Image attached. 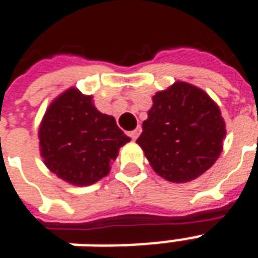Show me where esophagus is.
Returning <instances> with one entry per match:
<instances>
[{"instance_id": "34e87169", "label": "esophagus", "mask_w": 258, "mask_h": 258, "mask_svg": "<svg viewBox=\"0 0 258 258\" xmlns=\"http://www.w3.org/2000/svg\"><path fill=\"white\" fill-rule=\"evenodd\" d=\"M140 134H141V127H137V128L133 130V131H130L128 133V135L131 137V138H133V140H137V138L140 137Z\"/></svg>"}]
</instances>
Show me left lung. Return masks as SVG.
<instances>
[{
	"label": "left lung",
	"instance_id": "8db88e82",
	"mask_svg": "<svg viewBox=\"0 0 258 258\" xmlns=\"http://www.w3.org/2000/svg\"><path fill=\"white\" fill-rule=\"evenodd\" d=\"M225 121L210 96L177 81L153 96L137 140L152 168L170 182L198 178L222 152Z\"/></svg>",
	"mask_w": 258,
	"mask_h": 258
}]
</instances>
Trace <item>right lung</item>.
Returning <instances> with one entry per match:
<instances>
[{"label": "right lung", "mask_w": 258, "mask_h": 258, "mask_svg": "<svg viewBox=\"0 0 258 258\" xmlns=\"http://www.w3.org/2000/svg\"><path fill=\"white\" fill-rule=\"evenodd\" d=\"M38 140L45 166L69 184L84 186L106 177L130 137L94 106L92 96L69 88L47 109Z\"/></svg>", "instance_id": "1"}]
</instances>
